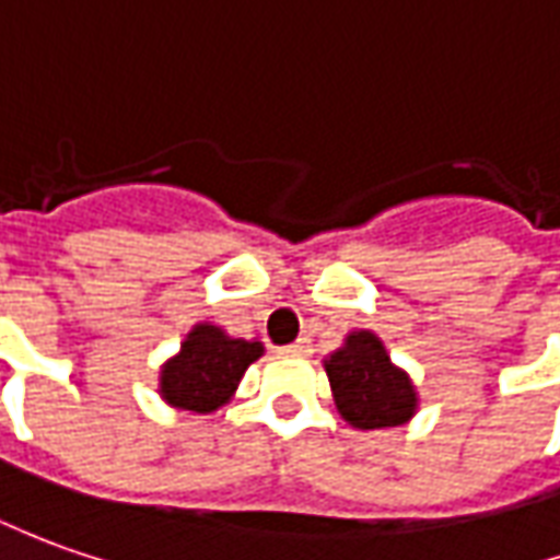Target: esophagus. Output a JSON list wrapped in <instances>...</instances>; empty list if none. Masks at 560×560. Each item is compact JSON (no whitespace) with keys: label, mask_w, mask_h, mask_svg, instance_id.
<instances>
[{"label":"esophagus","mask_w":560,"mask_h":560,"mask_svg":"<svg viewBox=\"0 0 560 560\" xmlns=\"http://www.w3.org/2000/svg\"><path fill=\"white\" fill-rule=\"evenodd\" d=\"M284 352H291V355H310L312 346H310V340H306V337H300V340H296V343L288 346Z\"/></svg>","instance_id":"esophagus-1"}]
</instances>
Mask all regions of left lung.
Wrapping results in <instances>:
<instances>
[{
	"instance_id": "obj_1",
	"label": "left lung",
	"mask_w": 560,
	"mask_h": 560,
	"mask_svg": "<svg viewBox=\"0 0 560 560\" xmlns=\"http://www.w3.org/2000/svg\"><path fill=\"white\" fill-rule=\"evenodd\" d=\"M334 405L355 429H389L408 423L417 410L410 376L395 368L383 340L371 330H352L346 343L328 355Z\"/></svg>"
}]
</instances>
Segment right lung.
<instances>
[{"instance_id":"1","label":"right lung","mask_w":560,"mask_h":560,"mask_svg":"<svg viewBox=\"0 0 560 560\" xmlns=\"http://www.w3.org/2000/svg\"><path fill=\"white\" fill-rule=\"evenodd\" d=\"M264 355V343L230 337L217 325H196L180 352L162 364L159 392L177 410L211 413L230 401L248 364Z\"/></svg>"}]
</instances>
